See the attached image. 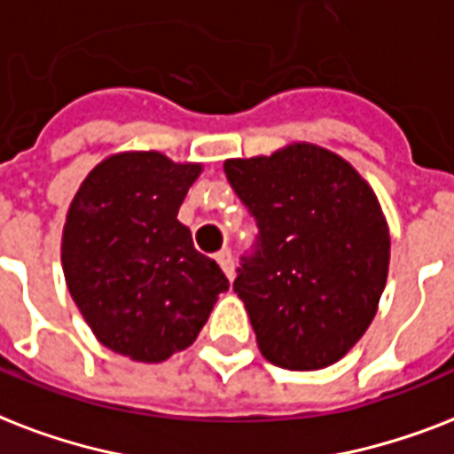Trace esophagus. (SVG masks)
Instances as JSON below:
<instances>
[{
    "mask_svg": "<svg viewBox=\"0 0 454 454\" xmlns=\"http://www.w3.org/2000/svg\"><path fill=\"white\" fill-rule=\"evenodd\" d=\"M215 260L223 267V272L227 275V279H234V260H231L230 248H223V251L215 253Z\"/></svg>",
    "mask_w": 454,
    "mask_h": 454,
    "instance_id": "1",
    "label": "esophagus"
}]
</instances>
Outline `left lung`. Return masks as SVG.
Here are the masks:
<instances>
[{
	"label": "left lung",
	"mask_w": 454,
	"mask_h": 454,
	"mask_svg": "<svg viewBox=\"0 0 454 454\" xmlns=\"http://www.w3.org/2000/svg\"><path fill=\"white\" fill-rule=\"evenodd\" d=\"M224 175L258 224L234 291L260 353L284 370L329 367L367 332L384 294L391 237L377 196L312 144L227 160Z\"/></svg>",
	"instance_id": "left-lung-1"
}]
</instances>
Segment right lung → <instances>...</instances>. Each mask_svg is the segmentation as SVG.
I'll return each mask as SVG.
<instances>
[{
    "mask_svg": "<svg viewBox=\"0 0 454 454\" xmlns=\"http://www.w3.org/2000/svg\"><path fill=\"white\" fill-rule=\"evenodd\" d=\"M199 172L156 151L121 153L97 165L70 203L66 284L94 336L125 357L160 362L192 346L230 289L177 220Z\"/></svg>",
    "mask_w": 454,
    "mask_h": 454,
    "instance_id": "right-lung-1",
    "label": "right lung"
}]
</instances>
